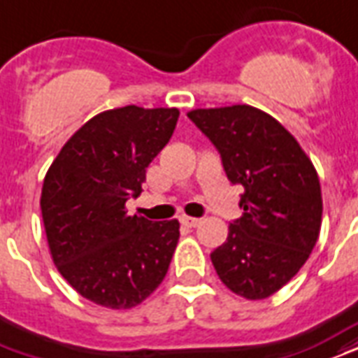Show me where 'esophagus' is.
Segmentation results:
<instances>
[{"instance_id":"esophagus-1","label":"esophagus","mask_w":358,"mask_h":358,"mask_svg":"<svg viewBox=\"0 0 358 358\" xmlns=\"http://www.w3.org/2000/svg\"><path fill=\"white\" fill-rule=\"evenodd\" d=\"M180 222H182V224L187 227H197L201 224L199 218H192V216H182V218H180Z\"/></svg>"}]
</instances>
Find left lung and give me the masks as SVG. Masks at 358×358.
Masks as SVG:
<instances>
[{"mask_svg": "<svg viewBox=\"0 0 358 358\" xmlns=\"http://www.w3.org/2000/svg\"><path fill=\"white\" fill-rule=\"evenodd\" d=\"M245 187L243 216L210 260L220 280L246 300H266L306 264L319 239L322 197L317 171L277 119L246 104L187 113Z\"/></svg>", "mask_w": 358, "mask_h": 358, "instance_id": "left-lung-1", "label": "left lung"}]
</instances>
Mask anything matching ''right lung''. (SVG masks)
<instances>
[{
    "instance_id": "right-lung-1",
    "label": "right lung",
    "mask_w": 358,
    "mask_h": 358,
    "mask_svg": "<svg viewBox=\"0 0 358 358\" xmlns=\"http://www.w3.org/2000/svg\"><path fill=\"white\" fill-rule=\"evenodd\" d=\"M176 108L125 106L89 119L64 144L41 189L52 262L87 300L131 309L163 282L178 245V220L129 216L145 169L169 144Z\"/></svg>"
}]
</instances>
